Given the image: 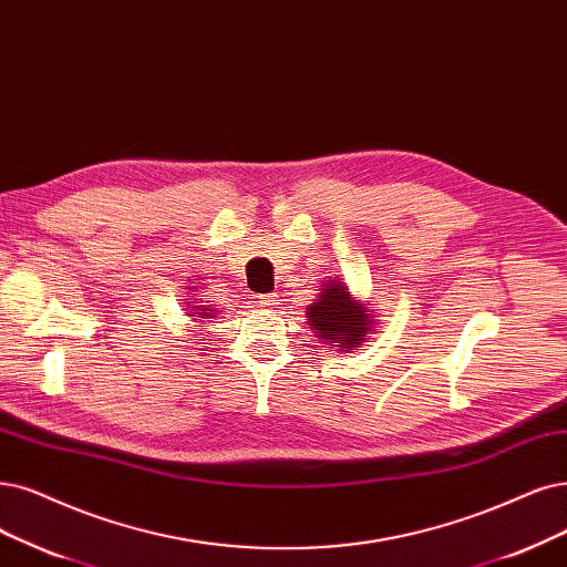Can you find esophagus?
Here are the masks:
<instances>
[{
    "label": "esophagus",
    "instance_id": "esophagus-1",
    "mask_svg": "<svg viewBox=\"0 0 567 567\" xmlns=\"http://www.w3.org/2000/svg\"><path fill=\"white\" fill-rule=\"evenodd\" d=\"M259 303L264 308H276L278 306V295H264V297H259Z\"/></svg>",
    "mask_w": 567,
    "mask_h": 567
}]
</instances>
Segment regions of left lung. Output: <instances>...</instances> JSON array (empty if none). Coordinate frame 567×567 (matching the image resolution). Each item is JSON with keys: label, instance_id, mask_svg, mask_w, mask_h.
Listing matches in <instances>:
<instances>
[{"label": "left lung", "instance_id": "obj_1", "mask_svg": "<svg viewBox=\"0 0 567 567\" xmlns=\"http://www.w3.org/2000/svg\"><path fill=\"white\" fill-rule=\"evenodd\" d=\"M320 287L316 301L306 308L310 329L327 348H337L341 354L354 352L375 329L373 303L354 297L341 278Z\"/></svg>", "mask_w": 567, "mask_h": 567}]
</instances>
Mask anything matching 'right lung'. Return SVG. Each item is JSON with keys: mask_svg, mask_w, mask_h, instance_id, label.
Listing matches in <instances>:
<instances>
[{"mask_svg": "<svg viewBox=\"0 0 567 567\" xmlns=\"http://www.w3.org/2000/svg\"><path fill=\"white\" fill-rule=\"evenodd\" d=\"M188 289H192V287H188ZM215 312H217V310H215L213 306H205V301L186 299V316L192 318V322H196L194 327H203L205 322L213 320ZM198 331H200V329H198ZM198 337H200V333H198Z\"/></svg>", "mask_w": 567, "mask_h": 567, "instance_id": "right-lung-1", "label": "right lung"}]
</instances>
